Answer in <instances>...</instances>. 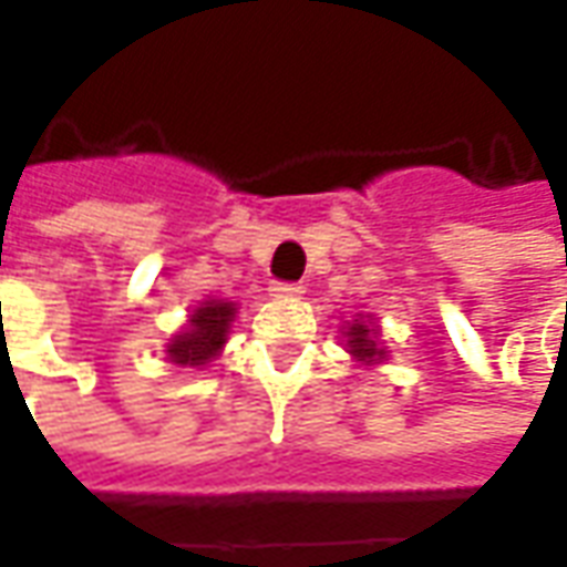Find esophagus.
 I'll use <instances>...</instances> for the list:
<instances>
[{
  "label": "esophagus",
  "mask_w": 567,
  "mask_h": 567,
  "mask_svg": "<svg viewBox=\"0 0 567 567\" xmlns=\"http://www.w3.org/2000/svg\"><path fill=\"white\" fill-rule=\"evenodd\" d=\"M270 295H272V297H279V300H288V297H300V295H303V285H295V282H272Z\"/></svg>",
  "instance_id": "34e87169"
}]
</instances>
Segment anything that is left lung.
<instances>
[{
  "label": "left lung",
  "instance_id": "8db88e82",
  "mask_svg": "<svg viewBox=\"0 0 567 567\" xmlns=\"http://www.w3.org/2000/svg\"><path fill=\"white\" fill-rule=\"evenodd\" d=\"M343 346L346 352L358 361L361 368H377L389 361V346L382 343L380 321L370 312H358L355 319L343 324Z\"/></svg>",
  "mask_w": 567,
  "mask_h": 567
}]
</instances>
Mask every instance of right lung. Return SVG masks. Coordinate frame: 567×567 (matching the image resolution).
<instances>
[{
  "instance_id": "add662e5",
  "label": "right lung",
  "mask_w": 567,
  "mask_h": 567,
  "mask_svg": "<svg viewBox=\"0 0 567 567\" xmlns=\"http://www.w3.org/2000/svg\"><path fill=\"white\" fill-rule=\"evenodd\" d=\"M234 300H218L206 297L197 307L190 309L187 324L178 333L169 337V343L163 346L166 361H173L178 368H206L224 352V343L230 337V328L236 321Z\"/></svg>"
}]
</instances>
